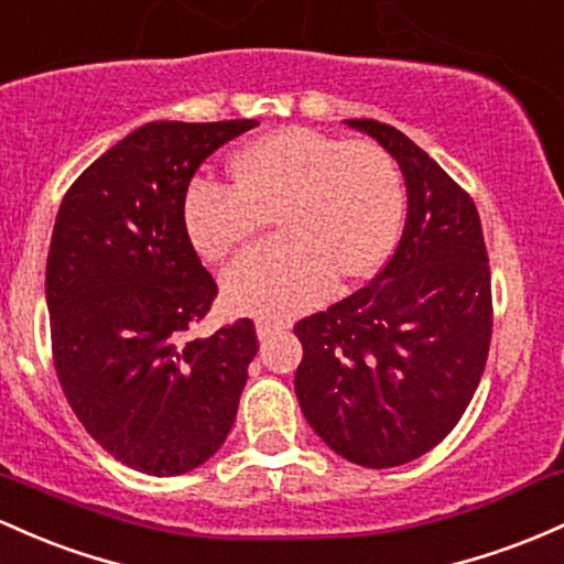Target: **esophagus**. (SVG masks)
<instances>
[{"label": "esophagus", "instance_id": "1", "mask_svg": "<svg viewBox=\"0 0 564 564\" xmlns=\"http://www.w3.org/2000/svg\"><path fill=\"white\" fill-rule=\"evenodd\" d=\"M283 329H286V324H283V321H275V318H259L257 321V337L259 339H268V337H272V334H278Z\"/></svg>", "mask_w": 564, "mask_h": 564}]
</instances>
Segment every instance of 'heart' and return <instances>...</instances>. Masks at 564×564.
Masks as SVG:
<instances>
[{
	"label": "heart",
	"instance_id": "1",
	"mask_svg": "<svg viewBox=\"0 0 564 564\" xmlns=\"http://www.w3.org/2000/svg\"><path fill=\"white\" fill-rule=\"evenodd\" d=\"M235 184L195 178L182 214L200 257L219 262L270 225L286 232L225 270L235 311L289 315L321 305L339 281L367 278L395 243L404 189L395 160L375 141L283 128L240 150Z\"/></svg>",
	"mask_w": 564,
	"mask_h": 564
}]
</instances>
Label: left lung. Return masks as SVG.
I'll return each instance as SVG.
<instances>
[{"label":"left lung","instance_id":"8db88e82","mask_svg":"<svg viewBox=\"0 0 564 564\" xmlns=\"http://www.w3.org/2000/svg\"><path fill=\"white\" fill-rule=\"evenodd\" d=\"M345 122L399 163L406 221L369 286L294 326V391L334 453L393 468L436 447L471 404L492 337L490 268L468 192L393 126Z\"/></svg>","mask_w":564,"mask_h":564}]
</instances>
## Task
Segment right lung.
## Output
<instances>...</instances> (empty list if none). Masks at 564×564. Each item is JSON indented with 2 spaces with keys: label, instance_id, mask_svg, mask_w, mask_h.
Masks as SVG:
<instances>
[{
  "label": "right lung",
  "instance_id": "add662e5",
  "mask_svg": "<svg viewBox=\"0 0 564 564\" xmlns=\"http://www.w3.org/2000/svg\"><path fill=\"white\" fill-rule=\"evenodd\" d=\"M257 120L147 122L77 176L55 216L45 296L66 401L111 457L178 476L225 444L249 364L253 321L206 339L216 281L184 227L203 160Z\"/></svg>",
  "mask_w": 564,
  "mask_h": 564
}]
</instances>
